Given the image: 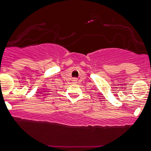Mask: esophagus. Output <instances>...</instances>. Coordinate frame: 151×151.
<instances>
[{
  "label": "esophagus",
  "mask_w": 151,
  "mask_h": 151,
  "mask_svg": "<svg viewBox=\"0 0 151 151\" xmlns=\"http://www.w3.org/2000/svg\"><path fill=\"white\" fill-rule=\"evenodd\" d=\"M73 81L75 82V83H76V81H77V78H73Z\"/></svg>",
  "instance_id": "1"
}]
</instances>
